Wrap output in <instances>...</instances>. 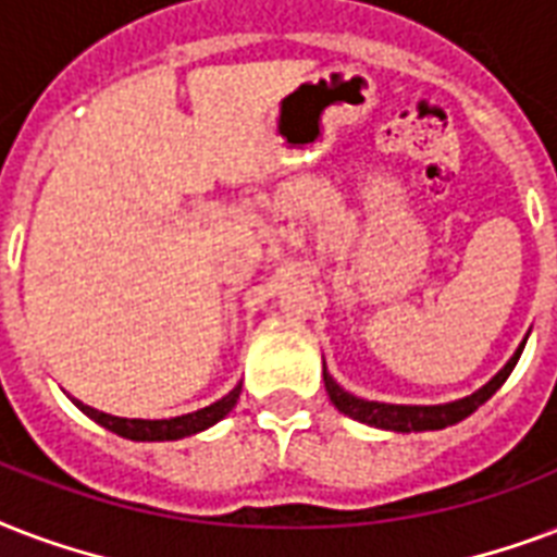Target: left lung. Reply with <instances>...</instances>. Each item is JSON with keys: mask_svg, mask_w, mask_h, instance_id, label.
<instances>
[{"mask_svg": "<svg viewBox=\"0 0 557 557\" xmlns=\"http://www.w3.org/2000/svg\"><path fill=\"white\" fill-rule=\"evenodd\" d=\"M529 339V337H525ZM525 339L520 343V348L515 351V357L508 360L503 369H499L494 377H491L482 389H476L468 398L450 400V404H435V407H412V404H381V400H366L357 398L351 392H346L339 386L327 369L322 366V381H325V392L331 404L346 412L348 418L355 421H363L369 426H381V430H395V433H421V430H444V426L459 424L462 418H468L473 409H480L485 400L494 395V392L506 383V377L511 374V369L517 366L520 355H523Z\"/></svg>", "mask_w": 557, "mask_h": 557, "instance_id": "obj_1", "label": "left lung"}]
</instances>
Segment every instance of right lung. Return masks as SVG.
<instances>
[{"instance_id":"right-lung-1","label":"right lung","mask_w":557,"mask_h":557,"mask_svg":"<svg viewBox=\"0 0 557 557\" xmlns=\"http://www.w3.org/2000/svg\"><path fill=\"white\" fill-rule=\"evenodd\" d=\"M240 398V383L230 395H223L220 400H214L211 407H202L197 412H188V416H176V418H159V421H145V418H119L110 416V412H101V409H92L81 404L77 398L75 407L89 416L95 424L107 426L110 433L122 435V438H133V442H174V438H185V435L202 433L209 430L211 424H218L220 418H226L232 412V407L238 404Z\"/></svg>"}]
</instances>
